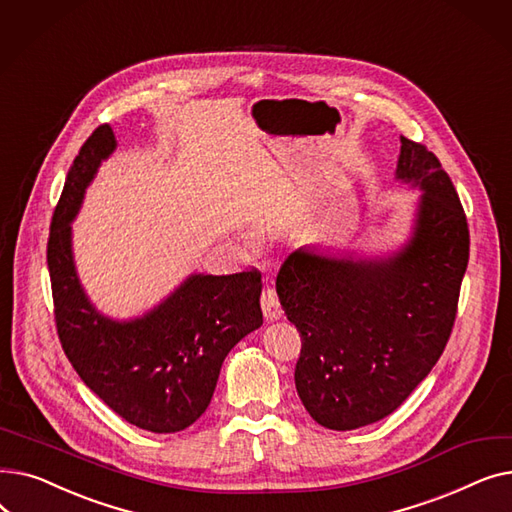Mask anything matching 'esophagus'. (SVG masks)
Instances as JSON below:
<instances>
[{
	"label": "esophagus",
	"instance_id": "1",
	"mask_svg": "<svg viewBox=\"0 0 512 512\" xmlns=\"http://www.w3.org/2000/svg\"><path fill=\"white\" fill-rule=\"evenodd\" d=\"M261 309H263V315L265 319H278L282 317V307H280V301H278V294L274 288H263L261 292Z\"/></svg>",
	"mask_w": 512,
	"mask_h": 512
}]
</instances>
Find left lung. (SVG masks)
Instances as JSON below:
<instances>
[{"label":"left lung","mask_w":512,"mask_h":512,"mask_svg":"<svg viewBox=\"0 0 512 512\" xmlns=\"http://www.w3.org/2000/svg\"><path fill=\"white\" fill-rule=\"evenodd\" d=\"M396 178L423 195L413 236L386 259L299 249L276 292L301 334L294 384L309 415L346 432L394 413L450 338L469 263V226L440 159L400 137Z\"/></svg>","instance_id":"8db88e82"}]
</instances>
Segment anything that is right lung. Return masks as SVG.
Wrapping results in <instances>:
<instances>
[{
    "label": "right lung",
    "mask_w": 512,
    "mask_h": 512,
    "mask_svg": "<svg viewBox=\"0 0 512 512\" xmlns=\"http://www.w3.org/2000/svg\"><path fill=\"white\" fill-rule=\"evenodd\" d=\"M114 149L110 124L95 128L53 211L47 240L53 315L68 361L107 407L147 432L174 434L205 413L226 355L263 324L261 274H193L143 317L101 315L78 282L70 222Z\"/></svg>",
    "instance_id": "obj_1"
}]
</instances>
